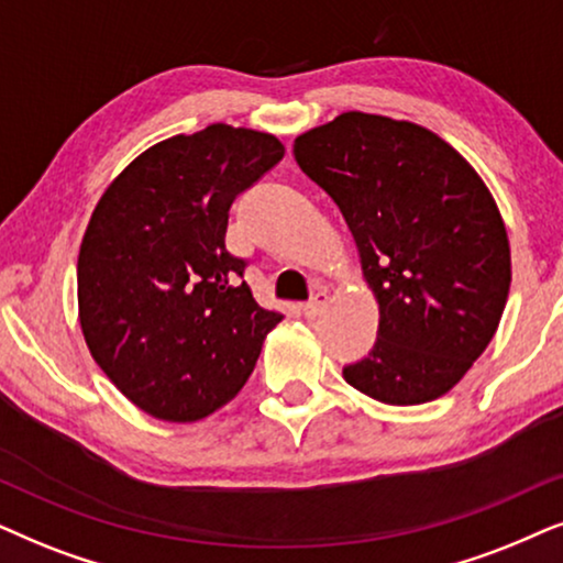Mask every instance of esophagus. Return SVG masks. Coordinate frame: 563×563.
I'll list each match as a JSON object with an SVG mask.
<instances>
[{"mask_svg": "<svg viewBox=\"0 0 563 563\" xmlns=\"http://www.w3.org/2000/svg\"><path fill=\"white\" fill-rule=\"evenodd\" d=\"M327 298H329V296H327V290H324V288H317V290H313L309 301L303 303V313H306V317H309V319L317 317V313L327 306Z\"/></svg>", "mask_w": 563, "mask_h": 563, "instance_id": "obj_1", "label": "esophagus"}]
</instances>
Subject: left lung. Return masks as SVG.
<instances>
[{
  "mask_svg": "<svg viewBox=\"0 0 563 563\" xmlns=\"http://www.w3.org/2000/svg\"><path fill=\"white\" fill-rule=\"evenodd\" d=\"M294 156L340 206L378 298V340L344 380L399 407L448 394L492 342L512 280L482 177L422 125L357 110L298 136Z\"/></svg>",
  "mask_w": 563,
  "mask_h": 563,
  "instance_id": "8db88e82",
  "label": "left lung"
}]
</instances>
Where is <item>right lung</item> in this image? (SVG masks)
<instances>
[{"label":"right lung","instance_id":"1","mask_svg":"<svg viewBox=\"0 0 563 563\" xmlns=\"http://www.w3.org/2000/svg\"><path fill=\"white\" fill-rule=\"evenodd\" d=\"M286 148L213 123L146 148L115 177L81 239L87 347L146 415L195 422L242 391L283 317L252 298L250 262L227 250L231 203Z\"/></svg>","mask_w":563,"mask_h":563}]
</instances>
